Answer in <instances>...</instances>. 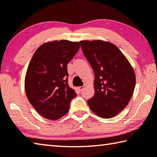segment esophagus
I'll use <instances>...</instances> for the list:
<instances>
[{
  "mask_svg": "<svg viewBox=\"0 0 157 157\" xmlns=\"http://www.w3.org/2000/svg\"><path fill=\"white\" fill-rule=\"evenodd\" d=\"M78 89L79 90H80V91H82V90H83L84 89V86H80V87H78Z\"/></svg>",
  "mask_w": 157,
  "mask_h": 157,
  "instance_id": "obj_1",
  "label": "esophagus"
}]
</instances>
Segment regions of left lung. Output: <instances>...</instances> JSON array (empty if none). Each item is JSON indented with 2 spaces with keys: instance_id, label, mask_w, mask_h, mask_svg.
Masks as SVG:
<instances>
[{
  "instance_id": "left-lung-1",
  "label": "left lung",
  "mask_w": 157,
  "mask_h": 157,
  "mask_svg": "<svg viewBox=\"0 0 157 157\" xmlns=\"http://www.w3.org/2000/svg\"><path fill=\"white\" fill-rule=\"evenodd\" d=\"M82 50L94 72V95L87 101L91 110L103 119L121 112L136 84L133 67L117 47L101 40H81Z\"/></svg>"
}]
</instances>
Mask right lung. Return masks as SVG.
Returning a JSON list of instances; mask_svg holds the SVG:
<instances>
[{
	"mask_svg": "<svg viewBox=\"0 0 157 157\" xmlns=\"http://www.w3.org/2000/svg\"><path fill=\"white\" fill-rule=\"evenodd\" d=\"M80 48L78 42L54 40L33 55L25 78L29 103L45 119L56 120L67 113L76 94L68 86L67 65Z\"/></svg>",
	"mask_w": 157,
	"mask_h": 157,
	"instance_id": "1",
	"label": "right lung"
}]
</instances>
